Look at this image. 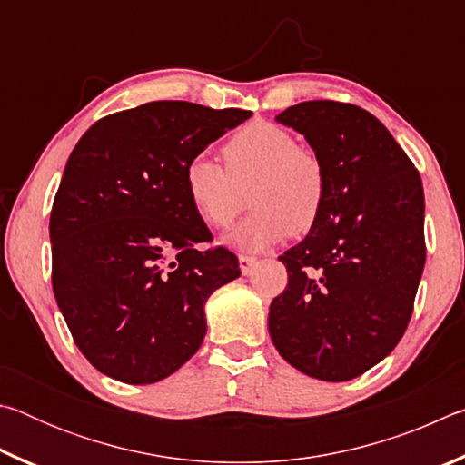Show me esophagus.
I'll use <instances>...</instances> for the list:
<instances>
[{"mask_svg": "<svg viewBox=\"0 0 465 465\" xmlns=\"http://www.w3.org/2000/svg\"><path fill=\"white\" fill-rule=\"evenodd\" d=\"M240 271H242V274H248L252 269H254V264H256V258L254 256H248V254H240Z\"/></svg>", "mask_w": 465, "mask_h": 465, "instance_id": "34e87169", "label": "esophagus"}]
</instances>
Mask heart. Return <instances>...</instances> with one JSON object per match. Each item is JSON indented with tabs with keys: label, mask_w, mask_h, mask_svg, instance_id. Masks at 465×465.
Returning a JSON list of instances; mask_svg holds the SVG:
<instances>
[{
	"label": "heart",
	"mask_w": 465,
	"mask_h": 465,
	"mask_svg": "<svg viewBox=\"0 0 465 465\" xmlns=\"http://www.w3.org/2000/svg\"><path fill=\"white\" fill-rule=\"evenodd\" d=\"M223 157L227 168L209 155L188 160L184 186L196 215L215 230L235 222L250 193L256 213L230 235L233 246L261 250L316 227L328 199L326 170L312 149L297 145L293 133L250 123L227 141Z\"/></svg>",
	"instance_id": "1"
}]
</instances>
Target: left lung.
Listing matches in <instances>:
<instances>
[{
	"instance_id": "8db88e82",
	"label": "left lung",
	"mask_w": 465,
	"mask_h": 465,
	"mask_svg": "<svg viewBox=\"0 0 465 465\" xmlns=\"http://www.w3.org/2000/svg\"><path fill=\"white\" fill-rule=\"evenodd\" d=\"M277 121L324 163L328 199L316 227L279 261L289 282L272 299L279 355L322 381H349L396 349L422 277L419 170L371 113L334 100L289 106Z\"/></svg>"
}]
</instances>
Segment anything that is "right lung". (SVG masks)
Here are the masks:
<instances>
[{"label": "right lung", "mask_w": 465, "mask_h": 465, "mask_svg": "<svg viewBox=\"0 0 465 465\" xmlns=\"http://www.w3.org/2000/svg\"><path fill=\"white\" fill-rule=\"evenodd\" d=\"M160 100L108 114L69 155L51 211L53 293L77 349L113 380L155 383L207 334L204 303L240 277L184 186L188 160L250 119Z\"/></svg>", "instance_id": "add662e5"}]
</instances>
